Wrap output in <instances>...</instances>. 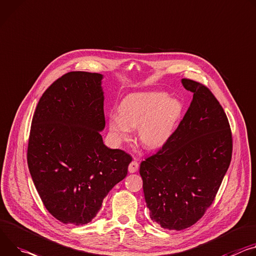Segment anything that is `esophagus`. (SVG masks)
Masks as SVG:
<instances>
[{"label": "esophagus", "mask_w": 256, "mask_h": 256, "mask_svg": "<svg viewBox=\"0 0 256 256\" xmlns=\"http://www.w3.org/2000/svg\"><path fill=\"white\" fill-rule=\"evenodd\" d=\"M138 170V162L136 160V159H134L130 164V166H128V172H130V174H134V172H136V170Z\"/></svg>", "instance_id": "1"}]
</instances>
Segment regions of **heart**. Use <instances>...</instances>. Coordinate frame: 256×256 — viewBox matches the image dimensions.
<instances>
[{"label": "heart", "mask_w": 256, "mask_h": 256, "mask_svg": "<svg viewBox=\"0 0 256 256\" xmlns=\"http://www.w3.org/2000/svg\"><path fill=\"white\" fill-rule=\"evenodd\" d=\"M178 100L164 92H140L126 96L118 106V113L111 112L109 132L116 143L130 140L132 128H138L141 145L153 150L164 145L172 136L180 115Z\"/></svg>", "instance_id": "obj_1"}]
</instances>
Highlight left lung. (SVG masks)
Segmentation results:
<instances>
[{"label": "left lung", "mask_w": 256, "mask_h": 256, "mask_svg": "<svg viewBox=\"0 0 256 256\" xmlns=\"http://www.w3.org/2000/svg\"><path fill=\"white\" fill-rule=\"evenodd\" d=\"M182 84L193 100L178 128L140 174L150 218L164 228L184 230L212 205L232 158L226 115L208 88L192 80Z\"/></svg>", "instance_id": "obj_1"}]
</instances>
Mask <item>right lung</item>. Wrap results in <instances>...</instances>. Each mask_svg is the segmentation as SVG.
Masks as SVG:
<instances>
[{
	"mask_svg": "<svg viewBox=\"0 0 256 256\" xmlns=\"http://www.w3.org/2000/svg\"><path fill=\"white\" fill-rule=\"evenodd\" d=\"M102 80L86 72L64 74L46 90L32 118L30 172L44 207L63 224L92 222L132 161L104 145Z\"/></svg>",
	"mask_w": 256,
	"mask_h": 256,
	"instance_id": "add662e5",
	"label": "right lung"
}]
</instances>
